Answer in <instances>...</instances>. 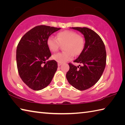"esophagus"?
<instances>
[{"label":"esophagus","instance_id":"esophagus-1","mask_svg":"<svg viewBox=\"0 0 125 125\" xmlns=\"http://www.w3.org/2000/svg\"><path fill=\"white\" fill-rule=\"evenodd\" d=\"M61 64H62V63H59V62L58 63V66H60Z\"/></svg>","mask_w":125,"mask_h":125}]
</instances>
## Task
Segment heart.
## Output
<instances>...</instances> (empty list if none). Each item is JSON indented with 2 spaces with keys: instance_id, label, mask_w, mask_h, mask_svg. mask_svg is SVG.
Wrapping results in <instances>:
<instances>
[{
  "instance_id": "heart-1",
  "label": "heart",
  "mask_w": 125,
  "mask_h": 125,
  "mask_svg": "<svg viewBox=\"0 0 125 125\" xmlns=\"http://www.w3.org/2000/svg\"><path fill=\"white\" fill-rule=\"evenodd\" d=\"M47 46L51 51L55 52L60 48V44H64V52L53 55L52 58L59 63H64L72 60L74 54L78 56L81 53L85 46V40L83 36L78 34L75 31L64 30L59 32L57 38L53 36L48 37L46 41Z\"/></svg>"
}]
</instances>
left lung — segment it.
<instances>
[{"instance_id": "left-lung-1", "label": "left lung", "mask_w": 125, "mask_h": 125, "mask_svg": "<svg viewBox=\"0 0 125 125\" xmlns=\"http://www.w3.org/2000/svg\"><path fill=\"white\" fill-rule=\"evenodd\" d=\"M80 31L85 37V43L81 53L74 62L83 64L75 66L69 63L67 79L73 87L84 90L95 84L104 71L106 62L105 45L98 34L87 27H72Z\"/></svg>"}]
</instances>
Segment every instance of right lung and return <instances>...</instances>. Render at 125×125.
<instances>
[{
	"instance_id": "add662e5",
	"label": "right lung",
	"mask_w": 125,
	"mask_h": 125,
	"mask_svg": "<svg viewBox=\"0 0 125 125\" xmlns=\"http://www.w3.org/2000/svg\"><path fill=\"white\" fill-rule=\"evenodd\" d=\"M60 29L39 25L27 32L19 42L16 49L18 73L31 89L40 90L48 86L57 69L56 61H46L51 56L46 41L51 35Z\"/></svg>"
}]
</instances>
